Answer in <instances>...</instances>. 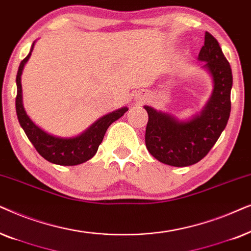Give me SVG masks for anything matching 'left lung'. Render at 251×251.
I'll use <instances>...</instances> for the list:
<instances>
[{"label":"left lung","instance_id":"obj_1","mask_svg":"<svg viewBox=\"0 0 251 251\" xmlns=\"http://www.w3.org/2000/svg\"><path fill=\"white\" fill-rule=\"evenodd\" d=\"M199 61L212 79L213 89L204 108L192 118L181 120L172 113L145 105L148 112L146 147L157 160L171 166H189L200 162L225 129L230 113L232 70L219 43L205 32Z\"/></svg>","mask_w":251,"mask_h":251}]
</instances>
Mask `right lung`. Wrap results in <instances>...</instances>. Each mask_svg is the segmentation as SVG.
Here are the masks:
<instances>
[{
  "instance_id": "1",
  "label": "right lung",
  "mask_w": 251,
  "mask_h": 251,
  "mask_svg": "<svg viewBox=\"0 0 251 251\" xmlns=\"http://www.w3.org/2000/svg\"><path fill=\"white\" fill-rule=\"evenodd\" d=\"M34 43L35 42H33L28 55L22 61L16 76V112L19 124H21L22 128L24 129L29 141L34 146L36 151L48 162L64 166L81 164V163H85L92 157H94L99 149V146L101 145L102 140L104 138L106 129L113 122L124 116V113L127 111L128 108L124 106V108L115 110L108 115H104L96 120L95 123H93L81 134L71 136V138H61V136L52 135L39 127L25 111L24 104H23L22 89V73L25 64L31 57Z\"/></svg>"
}]
</instances>
